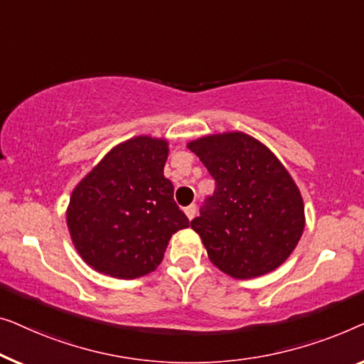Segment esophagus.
Here are the masks:
<instances>
[{
	"label": "esophagus",
	"instance_id": "obj_1",
	"mask_svg": "<svg viewBox=\"0 0 364 364\" xmlns=\"http://www.w3.org/2000/svg\"><path fill=\"white\" fill-rule=\"evenodd\" d=\"M184 213H186L188 219H189V221H191V219L196 216V204H189V206L184 208Z\"/></svg>",
	"mask_w": 364,
	"mask_h": 364
}]
</instances>
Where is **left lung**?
Instances as JSON below:
<instances>
[{
	"instance_id": "1",
	"label": "left lung",
	"mask_w": 364,
	"mask_h": 364,
	"mask_svg": "<svg viewBox=\"0 0 364 364\" xmlns=\"http://www.w3.org/2000/svg\"><path fill=\"white\" fill-rule=\"evenodd\" d=\"M216 181L191 228L209 259L234 279L272 272L305 228L300 191L267 146L240 132L188 143Z\"/></svg>"
}]
</instances>
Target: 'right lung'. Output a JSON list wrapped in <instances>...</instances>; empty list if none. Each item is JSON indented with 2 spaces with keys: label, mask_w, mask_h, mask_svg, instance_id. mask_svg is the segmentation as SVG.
<instances>
[{
  "label": "right lung",
  "mask_w": 364,
  "mask_h": 364,
  "mask_svg": "<svg viewBox=\"0 0 364 364\" xmlns=\"http://www.w3.org/2000/svg\"><path fill=\"white\" fill-rule=\"evenodd\" d=\"M168 141L135 136L107 153L70 196L68 226L80 257L117 279L155 270L168 240L189 221L163 175Z\"/></svg>",
  "instance_id": "obj_1"
}]
</instances>
